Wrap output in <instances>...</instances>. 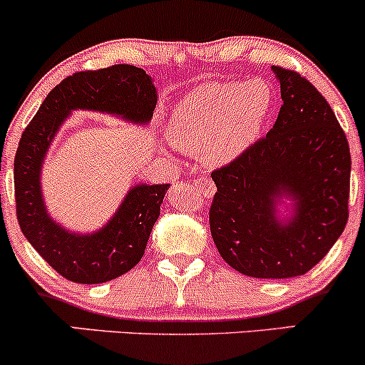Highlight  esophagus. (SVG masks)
<instances>
[{
	"instance_id": "34e87169",
	"label": "esophagus",
	"mask_w": 365,
	"mask_h": 365,
	"mask_svg": "<svg viewBox=\"0 0 365 365\" xmlns=\"http://www.w3.org/2000/svg\"><path fill=\"white\" fill-rule=\"evenodd\" d=\"M195 186L200 191L202 197H212L214 191H216V186L209 178H197L195 179Z\"/></svg>"
}]
</instances>
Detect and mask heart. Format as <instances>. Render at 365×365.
Wrapping results in <instances>:
<instances>
[{"label":"heart","mask_w":365,"mask_h":365,"mask_svg":"<svg viewBox=\"0 0 365 365\" xmlns=\"http://www.w3.org/2000/svg\"><path fill=\"white\" fill-rule=\"evenodd\" d=\"M270 107L272 93L262 81L205 84L175 105L167 137L186 155L228 163L257 140Z\"/></svg>","instance_id":"heart-1"}]
</instances>
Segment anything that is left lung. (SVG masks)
<instances>
[{"label":"left lung","mask_w":365,"mask_h":365,"mask_svg":"<svg viewBox=\"0 0 365 365\" xmlns=\"http://www.w3.org/2000/svg\"><path fill=\"white\" fill-rule=\"evenodd\" d=\"M281 88L276 123L210 174L217 191L209 227L217 253L244 276L287 279L309 272L346 227L351 156L322 93L299 71L272 66ZM283 192L297 200L288 225L273 217Z\"/></svg>","instance_id":"left-lung-1"}]
</instances>
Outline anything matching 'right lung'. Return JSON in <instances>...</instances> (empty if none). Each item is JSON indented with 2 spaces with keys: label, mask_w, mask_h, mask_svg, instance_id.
<instances>
[{
  "label": "right lung",
  "mask_w": 365,
  "mask_h": 365,
  "mask_svg": "<svg viewBox=\"0 0 365 365\" xmlns=\"http://www.w3.org/2000/svg\"><path fill=\"white\" fill-rule=\"evenodd\" d=\"M149 75L133 65L75 71L47 95L22 131L14 161L15 210L22 234L59 276L73 283L98 284L115 279L140 262L170 184H140L103 230L75 235L47 216L40 193V167L59 125L73 108L112 112L148 123L156 107Z\"/></svg>",
  "instance_id": "add662e5"
}]
</instances>
